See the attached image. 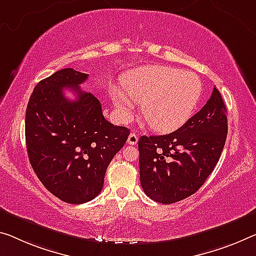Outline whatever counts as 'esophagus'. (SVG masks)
<instances>
[{
    "mask_svg": "<svg viewBox=\"0 0 256 256\" xmlns=\"http://www.w3.org/2000/svg\"><path fill=\"white\" fill-rule=\"evenodd\" d=\"M137 142H138V137L135 132H130V135L128 136V143L132 145H136Z\"/></svg>",
    "mask_w": 256,
    "mask_h": 256,
    "instance_id": "obj_1",
    "label": "esophagus"
}]
</instances>
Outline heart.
Returning a JSON list of instances; mask_svg holds the SVG:
<instances>
[{"mask_svg": "<svg viewBox=\"0 0 256 256\" xmlns=\"http://www.w3.org/2000/svg\"><path fill=\"white\" fill-rule=\"evenodd\" d=\"M124 94L114 90L113 100L127 116L132 100L142 103L144 119L156 132H169L194 114L202 92L199 76L194 72L162 65L142 66L122 78Z\"/></svg>", "mask_w": 256, "mask_h": 256, "instance_id": "obj_1", "label": "heart"}]
</instances>
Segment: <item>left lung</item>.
<instances>
[{"label":"left lung","mask_w":256,"mask_h":256,"mask_svg":"<svg viewBox=\"0 0 256 256\" xmlns=\"http://www.w3.org/2000/svg\"><path fill=\"white\" fill-rule=\"evenodd\" d=\"M228 134L226 104L216 88L204 108L168 135L138 140L140 178L145 194L174 204L199 190L221 156Z\"/></svg>","instance_id":"8db88e82"}]
</instances>
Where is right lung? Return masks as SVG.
Listing matches in <instances>:
<instances>
[{
    "instance_id": "add662e5",
    "label": "right lung",
    "mask_w": 256,
    "mask_h": 256,
    "mask_svg": "<svg viewBox=\"0 0 256 256\" xmlns=\"http://www.w3.org/2000/svg\"><path fill=\"white\" fill-rule=\"evenodd\" d=\"M88 74L62 68L35 86L25 116L26 148L43 186L68 204L92 200L103 188L108 166L129 129L108 122L98 98L80 84ZM70 88L74 101L64 97Z\"/></svg>"
}]
</instances>
